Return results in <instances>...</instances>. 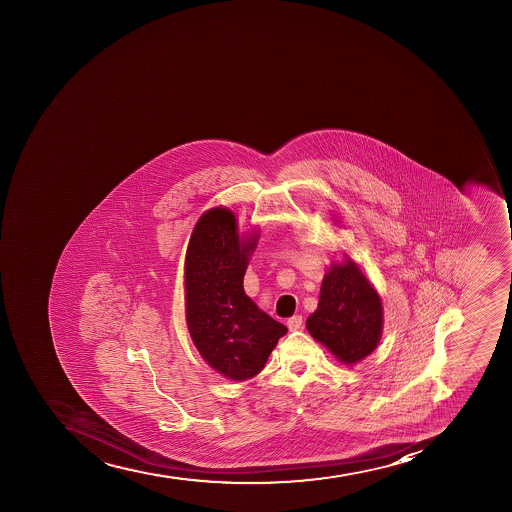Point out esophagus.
<instances>
[{
    "label": "esophagus",
    "mask_w": 512,
    "mask_h": 512,
    "mask_svg": "<svg viewBox=\"0 0 512 512\" xmlns=\"http://www.w3.org/2000/svg\"><path fill=\"white\" fill-rule=\"evenodd\" d=\"M288 329H290L291 332L293 331H299L301 327H303V316H299V314H294V316H291L290 319H288Z\"/></svg>",
    "instance_id": "1"
}]
</instances>
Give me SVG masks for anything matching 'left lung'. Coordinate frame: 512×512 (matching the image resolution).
Masks as SVG:
<instances>
[{"label":"left lung","instance_id":"8db88e82","mask_svg":"<svg viewBox=\"0 0 512 512\" xmlns=\"http://www.w3.org/2000/svg\"><path fill=\"white\" fill-rule=\"evenodd\" d=\"M306 327L340 362L349 365L376 349L383 327L380 296L355 263H334L326 273L319 306L308 317Z\"/></svg>","mask_w":512,"mask_h":512}]
</instances>
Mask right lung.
Here are the masks:
<instances>
[{
    "label": "right lung",
    "mask_w": 512,
    "mask_h": 512,
    "mask_svg": "<svg viewBox=\"0 0 512 512\" xmlns=\"http://www.w3.org/2000/svg\"><path fill=\"white\" fill-rule=\"evenodd\" d=\"M257 237L240 240L236 216L224 208L204 213L186 250V322L201 357L221 375H257L288 332L245 294L244 275Z\"/></svg>",
    "instance_id": "right-lung-1"
}]
</instances>
